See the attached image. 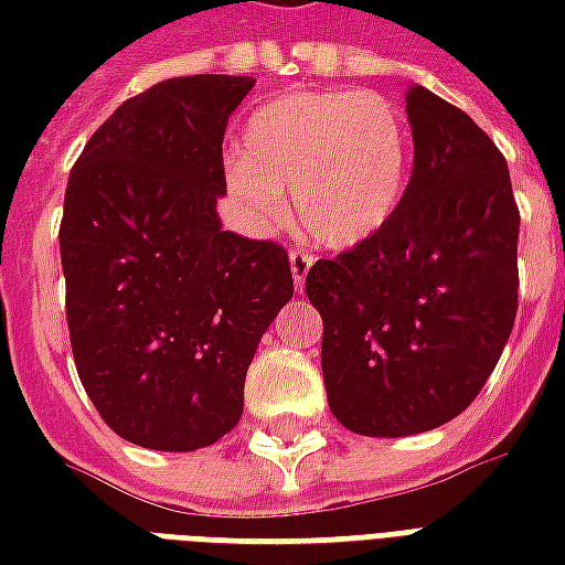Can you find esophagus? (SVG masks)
<instances>
[{
	"label": "esophagus",
	"mask_w": 565,
	"mask_h": 565,
	"mask_svg": "<svg viewBox=\"0 0 565 565\" xmlns=\"http://www.w3.org/2000/svg\"><path fill=\"white\" fill-rule=\"evenodd\" d=\"M311 266H315V254H308V250H302V247H294V250H290V271H294L296 290H302V287H306V275Z\"/></svg>",
	"instance_id": "1"
}]
</instances>
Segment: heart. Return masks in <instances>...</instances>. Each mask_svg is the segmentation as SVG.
Returning a JSON list of instances; mask_svg holds the SVG:
<instances>
[{"label": "heart", "instance_id": "1", "mask_svg": "<svg viewBox=\"0 0 565 565\" xmlns=\"http://www.w3.org/2000/svg\"><path fill=\"white\" fill-rule=\"evenodd\" d=\"M412 162L399 105L375 90H296L263 103L242 129L226 186L254 221L284 217L294 190L311 242L351 247L391 221Z\"/></svg>", "mask_w": 565, "mask_h": 565}]
</instances>
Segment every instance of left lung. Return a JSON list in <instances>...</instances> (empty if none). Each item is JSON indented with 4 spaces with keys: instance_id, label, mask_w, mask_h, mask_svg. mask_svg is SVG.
I'll return each instance as SVG.
<instances>
[{
    "instance_id": "1",
    "label": "left lung",
    "mask_w": 565,
    "mask_h": 565,
    "mask_svg": "<svg viewBox=\"0 0 565 565\" xmlns=\"http://www.w3.org/2000/svg\"><path fill=\"white\" fill-rule=\"evenodd\" d=\"M415 169L379 233L318 259L330 412L351 433L399 438L469 408L518 315V230L505 157L457 105L408 87Z\"/></svg>"
}]
</instances>
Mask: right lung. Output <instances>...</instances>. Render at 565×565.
<instances>
[{"label":"right lung","instance_id":"right-lung-1","mask_svg":"<svg viewBox=\"0 0 565 565\" xmlns=\"http://www.w3.org/2000/svg\"><path fill=\"white\" fill-rule=\"evenodd\" d=\"M247 75H186L132 96L68 174L60 259L72 356L117 436L209 448L245 408L263 332L294 296L287 250L221 230L223 132Z\"/></svg>","mask_w":565,"mask_h":565}]
</instances>
